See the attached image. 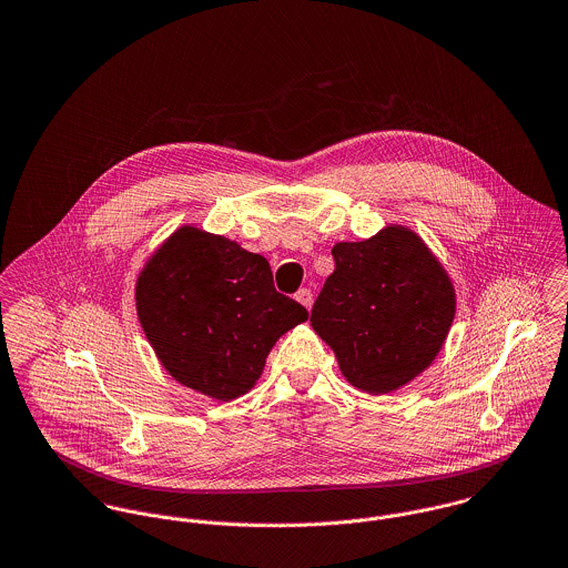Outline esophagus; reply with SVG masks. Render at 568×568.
<instances>
[{"mask_svg":"<svg viewBox=\"0 0 568 568\" xmlns=\"http://www.w3.org/2000/svg\"><path fill=\"white\" fill-rule=\"evenodd\" d=\"M295 300L304 306V308L310 310L312 308V291L310 288H302V291H297V295H295Z\"/></svg>","mask_w":568,"mask_h":568,"instance_id":"esophagus-1","label":"esophagus"}]
</instances>
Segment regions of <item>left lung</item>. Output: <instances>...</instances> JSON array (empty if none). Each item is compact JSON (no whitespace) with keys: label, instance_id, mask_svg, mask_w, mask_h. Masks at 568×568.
<instances>
[{"label":"left lung","instance_id":"left-lung-1","mask_svg":"<svg viewBox=\"0 0 568 568\" xmlns=\"http://www.w3.org/2000/svg\"><path fill=\"white\" fill-rule=\"evenodd\" d=\"M332 256L336 266L312 306V329L362 393L410 384L438 356L454 323L449 273L406 225L336 243Z\"/></svg>","mask_w":568,"mask_h":568}]
</instances>
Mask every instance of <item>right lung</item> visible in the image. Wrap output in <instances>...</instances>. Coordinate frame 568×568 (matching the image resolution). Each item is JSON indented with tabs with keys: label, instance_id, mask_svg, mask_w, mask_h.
<instances>
[{
	"label": "right lung",
	"instance_id": "right-lung-1",
	"mask_svg": "<svg viewBox=\"0 0 568 568\" xmlns=\"http://www.w3.org/2000/svg\"><path fill=\"white\" fill-rule=\"evenodd\" d=\"M134 297L166 373L216 402L250 393L277 338L308 318L275 291L266 258L195 225L178 227L148 258Z\"/></svg>",
	"mask_w": 568,
	"mask_h": 568
}]
</instances>
